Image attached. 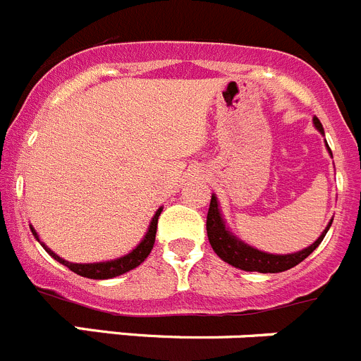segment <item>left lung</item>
Masks as SVG:
<instances>
[{"label":"left lung","instance_id":"1","mask_svg":"<svg viewBox=\"0 0 361 361\" xmlns=\"http://www.w3.org/2000/svg\"><path fill=\"white\" fill-rule=\"evenodd\" d=\"M313 121H315V127L324 134V128L322 125H320V121L317 120V118ZM329 227H331V221H329V226L326 227V231L320 234L319 240H317L313 245H310L308 249H304L295 254L276 256V254L261 252V250L245 245L243 241L236 240V238L226 229V224H224V220H221L220 216V209H218V202L214 195L211 197V204H209V211H207V221H206L207 238H209L211 247H213V250L221 257V259L226 261V263L233 264V267H236V269L247 270V272H261V274H277V272H284V270H288V269H293L295 264H299L300 261L306 259V257H308L310 254L320 245V241L324 240V236H326V233L329 231Z\"/></svg>","mask_w":361,"mask_h":361}]
</instances>
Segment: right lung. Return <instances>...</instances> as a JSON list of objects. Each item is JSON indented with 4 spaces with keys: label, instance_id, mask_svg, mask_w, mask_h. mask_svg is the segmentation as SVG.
<instances>
[{
    "label": "right lung",
    "instance_id": "1",
    "mask_svg": "<svg viewBox=\"0 0 361 361\" xmlns=\"http://www.w3.org/2000/svg\"><path fill=\"white\" fill-rule=\"evenodd\" d=\"M163 207H159L155 211L154 218L150 221V227H148L147 234H145L143 241H141L140 245L135 247L130 254L127 256L120 257V259H114V261H105V263H89V264H82V263H69V261H64L62 257H59L57 254L53 252V250L46 249V252L49 254L51 257H55L57 261H61L62 264H66L71 272L78 274L82 277H89V279H111V277L116 276H121V274L128 272V270L135 269V267H140L145 259L148 257L150 250L154 249V241H155V233H157V220H159V214H161ZM34 236L37 238V233L34 231V227H30ZM39 240V238H37Z\"/></svg>",
    "mask_w": 361,
    "mask_h": 361
}]
</instances>
